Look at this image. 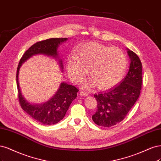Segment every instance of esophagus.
<instances>
[{
	"mask_svg": "<svg viewBox=\"0 0 161 161\" xmlns=\"http://www.w3.org/2000/svg\"><path fill=\"white\" fill-rule=\"evenodd\" d=\"M80 94L81 96H88L87 93L85 92L84 91H80Z\"/></svg>",
	"mask_w": 161,
	"mask_h": 161,
	"instance_id": "1",
	"label": "esophagus"
}]
</instances>
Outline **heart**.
Listing matches in <instances>:
<instances>
[{
  "instance_id": "b5f03b06",
  "label": "heart",
  "mask_w": 161,
  "mask_h": 161,
  "mask_svg": "<svg viewBox=\"0 0 161 161\" xmlns=\"http://www.w3.org/2000/svg\"><path fill=\"white\" fill-rule=\"evenodd\" d=\"M126 66V57L122 50L99 43L84 45L75 56L70 55L67 59V73L72 81L75 84L82 81L89 69V84H96L100 89L110 87L120 81Z\"/></svg>"
}]
</instances>
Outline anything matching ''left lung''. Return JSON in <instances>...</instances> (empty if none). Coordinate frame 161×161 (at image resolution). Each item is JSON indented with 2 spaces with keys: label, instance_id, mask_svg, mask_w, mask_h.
Masks as SVG:
<instances>
[{
  "label": "left lung",
  "instance_id": "obj_1",
  "mask_svg": "<svg viewBox=\"0 0 161 161\" xmlns=\"http://www.w3.org/2000/svg\"><path fill=\"white\" fill-rule=\"evenodd\" d=\"M126 49L130 64L126 77L110 89L94 94L97 105L92 120L98 126L111 127L123 120L141 94V61L135 53Z\"/></svg>",
  "mask_w": 161,
  "mask_h": 161
}]
</instances>
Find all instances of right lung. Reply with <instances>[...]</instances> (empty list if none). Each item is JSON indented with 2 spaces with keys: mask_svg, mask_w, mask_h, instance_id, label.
<instances>
[{
  "mask_svg": "<svg viewBox=\"0 0 161 161\" xmlns=\"http://www.w3.org/2000/svg\"><path fill=\"white\" fill-rule=\"evenodd\" d=\"M67 40V38H51L35 43L25 51L17 67V85L20 106L31 117L45 125L55 124L64 118L79 90L76 87L63 81L55 94L48 101L41 103H32L25 99L20 90L19 82V69L24 62L30 58L35 55L42 54L55 59L61 70L63 71V61L59 58L58 49L59 45Z\"/></svg>",
  "mask_w": 161,
  "mask_h": 161,
  "instance_id": "add662e5",
  "label": "right lung"
}]
</instances>
